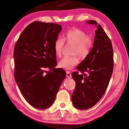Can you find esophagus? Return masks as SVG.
<instances>
[{
	"label": "esophagus",
	"mask_w": 129,
	"mask_h": 129,
	"mask_svg": "<svg viewBox=\"0 0 129 129\" xmlns=\"http://www.w3.org/2000/svg\"><path fill=\"white\" fill-rule=\"evenodd\" d=\"M66 76L68 78H71L72 77V74L70 71H66Z\"/></svg>",
	"instance_id": "obj_1"
}]
</instances>
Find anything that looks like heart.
<instances>
[{
	"instance_id": "obj_1",
	"label": "heart",
	"mask_w": 129,
	"mask_h": 129,
	"mask_svg": "<svg viewBox=\"0 0 129 129\" xmlns=\"http://www.w3.org/2000/svg\"><path fill=\"white\" fill-rule=\"evenodd\" d=\"M63 37L67 44L73 45L72 54L75 55L64 57L59 62L58 66L60 68L70 70L79 62V59L76 54L84 58L89 55L93 46V40L84 31L77 28L68 30L63 34ZM64 44V41L60 38L56 39L54 42V51L57 57L61 56Z\"/></svg>"
}]
</instances>
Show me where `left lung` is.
<instances>
[{
  "instance_id": "left-lung-1",
  "label": "left lung",
  "mask_w": 129,
  "mask_h": 129,
  "mask_svg": "<svg viewBox=\"0 0 129 129\" xmlns=\"http://www.w3.org/2000/svg\"><path fill=\"white\" fill-rule=\"evenodd\" d=\"M96 27L92 48L72 74L76 86L72 96L77 109L86 110L95 105L104 94L113 68V53L111 41L102 26L94 20L86 22ZM85 72L86 74L84 73Z\"/></svg>"
}]
</instances>
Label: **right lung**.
<instances>
[{"mask_svg": "<svg viewBox=\"0 0 129 129\" xmlns=\"http://www.w3.org/2000/svg\"><path fill=\"white\" fill-rule=\"evenodd\" d=\"M62 29L57 24L33 22L15 46V80L27 102L39 109L52 105L66 77L64 70L54 68L57 62L53 46ZM45 68L50 70L47 74Z\"/></svg>", "mask_w": 129, "mask_h": 129, "instance_id": "add662e5", "label": "right lung"}]
</instances>
